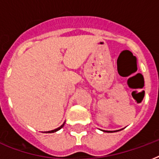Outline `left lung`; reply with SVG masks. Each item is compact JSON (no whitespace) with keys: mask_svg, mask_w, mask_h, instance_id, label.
<instances>
[{"mask_svg":"<svg viewBox=\"0 0 159 159\" xmlns=\"http://www.w3.org/2000/svg\"><path fill=\"white\" fill-rule=\"evenodd\" d=\"M121 129H119V130H116V131H120ZM103 132H107V133H112V132H116V131H109V130H102Z\"/></svg>","mask_w":159,"mask_h":159,"instance_id":"8db88e82","label":"left lung"}]
</instances>
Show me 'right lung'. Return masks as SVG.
I'll list each match as a JSON object with an SVG mask.
<instances>
[{
  "mask_svg": "<svg viewBox=\"0 0 159 159\" xmlns=\"http://www.w3.org/2000/svg\"><path fill=\"white\" fill-rule=\"evenodd\" d=\"M64 124H65V122L63 124H62V125L60 126V127H58V128L55 129H53V130H50V131H45V132H43V133H54V132H56V131L61 129H62V127H63V125H64Z\"/></svg>",
  "mask_w": 159,
  "mask_h": 159,
  "instance_id": "add662e5",
  "label": "right lung"
}]
</instances>
